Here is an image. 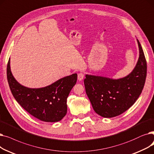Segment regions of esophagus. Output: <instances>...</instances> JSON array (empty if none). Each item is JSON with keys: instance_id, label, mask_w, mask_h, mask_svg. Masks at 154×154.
Here are the masks:
<instances>
[{"instance_id": "1", "label": "esophagus", "mask_w": 154, "mask_h": 154, "mask_svg": "<svg viewBox=\"0 0 154 154\" xmlns=\"http://www.w3.org/2000/svg\"><path fill=\"white\" fill-rule=\"evenodd\" d=\"M84 76H85L84 73H83V72H79V73H78V79L79 81H82V80L84 78Z\"/></svg>"}]
</instances>
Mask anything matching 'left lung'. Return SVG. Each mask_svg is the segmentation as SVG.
I'll return each mask as SVG.
<instances>
[{"mask_svg": "<svg viewBox=\"0 0 154 154\" xmlns=\"http://www.w3.org/2000/svg\"><path fill=\"white\" fill-rule=\"evenodd\" d=\"M139 57L135 67L127 76L113 79L86 75L85 90L93 108L105 118H112L125 112L140 96L147 76V62L141 45L137 39Z\"/></svg>", "mask_w": 154, "mask_h": 154, "instance_id": "left-lung-1", "label": "left lung"}]
</instances>
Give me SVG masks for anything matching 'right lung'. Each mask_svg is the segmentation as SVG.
<instances>
[{
  "label": "right lung",
  "instance_id": "1",
  "mask_svg": "<svg viewBox=\"0 0 154 154\" xmlns=\"http://www.w3.org/2000/svg\"><path fill=\"white\" fill-rule=\"evenodd\" d=\"M7 77L14 98L35 118L46 122H57L66 115L67 98L76 83V73L61 78L45 87L29 88L20 85L13 76L9 58Z\"/></svg>",
  "mask_w": 154,
  "mask_h": 154
}]
</instances>
